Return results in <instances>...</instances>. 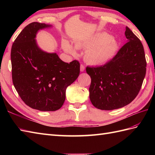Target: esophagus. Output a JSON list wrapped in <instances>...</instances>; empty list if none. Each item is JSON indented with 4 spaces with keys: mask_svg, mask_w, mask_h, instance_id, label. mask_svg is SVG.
<instances>
[{
    "mask_svg": "<svg viewBox=\"0 0 155 155\" xmlns=\"http://www.w3.org/2000/svg\"><path fill=\"white\" fill-rule=\"evenodd\" d=\"M84 66L83 64H81V67H80V70L81 72H84Z\"/></svg>",
    "mask_w": 155,
    "mask_h": 155,
    "instance_id": "obj_1",
    "label": "esophagus"
}]
</instances>
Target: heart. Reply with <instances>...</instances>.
I'll return each mask as SVG.
<instances>
[{
    "label": "heart",
    "mask_w": 155,
    "mask_h": 155,
    "mask_svg": "<svg viewBox=\"0 0 155 155\" xmlns=\"http://www.w3.org/2000/svg\"><path fill=\"white\" fill-rule=\"evenodd\" d=\"M62 48L71 55L77 54V48L86 49L84 52V61L88 64L99 66L107 63L116 54L118 48L116 38L106 32H100L92 37L77 41L74 46L67 40L62 41Z\"/></svg>",
    "instance_id": "1"
}]
</instances>
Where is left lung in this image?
Returning <instances> with one entry per match:
<instances>
[{
	"label": "left lung",
	"mask_w": 155,
	"mask_h": 155,
	"mask_svg": "<svg viewBox=\"0 0 155 155\" xmlns=\"http://www.w3.org/2000/svg\"><path fill=\"white\" fill-rule=\"evenodd\" d=\"M124 34L127 42L110 61L86 68L91 78L90 100L98 109H117L130 103L145 77L147 62L142 42L127 27Z\"/></svg>",
	"instance_id": "1"
}]
</instances>
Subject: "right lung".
Listing matches in <instances>:
<instances>
[{"label": "right lung", "mask_w": 155, "mask_h": 155, "mask_svg": "<svg viewBox=\"0 0 155 155\" xmlns=\"http://www.w3.org/2000/svg\"><path fill=\"white\" fill-rule=\"evenodd\" d=\"M51 25L37 22L27 25L12 44V77L15 88L24 103L34 109L54 111L63 104L66 89L80 73L77 61L64 62L56 52L38 47L36 37Z\"/></svg>", "instance_id": "obj_1"}]
</instances>
